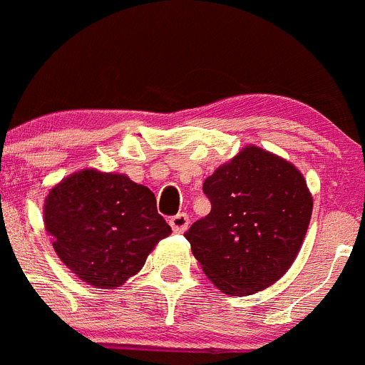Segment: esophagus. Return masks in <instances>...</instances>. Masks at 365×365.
<instances>
[{
    "label": "esophagus",
    "mask_w": 365,
    "mask_h": 365,
    "mask_svg": "<svg viewBox=\"0 0 365 365\" xmlns=\"http://www.w3.org/2000/svg\"><path fill=\"white\" fill-rule=\"evenodd\" d=\"M169 225H171V229L175 230L176 234H182L185 232L187 227H189V216L185 212H178L176 216H173L169 220Z\"/></svg>",
    "instance_id": "1"
}]
</instances>
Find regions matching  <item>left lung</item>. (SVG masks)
<instances>
[{
	"label": "left lung",
	"instance_id": "1",
	"mask_svg": "<svg viewBox=\"0 0 365 365\" xmlns=\"http://www.w3.org/2000/svg\"><path fill=\"white\" fill-rule=\"evenodd\" d=\"M203 192L210 212L185 237L207 277L237 297L274 284L297 257L312 217L301 173L250 145L217 167Z\"/></svg>",
	"mask_w": 365,
	"mask_h": 365
}]
</instances>
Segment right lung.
Listing matches in <instances>:
<instances>
[{"label":"right lung","mask_w":365,"mask_h":365,"mask_svg":"<svg viewBox=\"0 0 365 365\" xmlns=\"http://www.w3.org/2000/svg\"><path fill=\"white\" fill-rule=\"evenodd\" d=\"M44 225L61 261L98 288H115L135 275L155 245L171 234L148 187L93 169L50 190Z\"/></svg>","instance_id":"add662e5"}]
</instances>
